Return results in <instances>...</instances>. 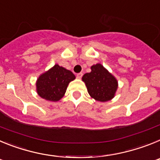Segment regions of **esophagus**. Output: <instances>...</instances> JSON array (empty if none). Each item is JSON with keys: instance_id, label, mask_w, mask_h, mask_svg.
I'll return each mask as SVG.
<instances>
[{"instance_id": "esophagus-1", "label": "esophagus", "mask_w": 160, "mask_h": 160, "mask_svg": "<svg viewBox=\"0 0 160 160\" xmlns=\"http://www.w3.org/2000/svg\"><path fill=\"white\" fill-rule=\"evenodd\" d=\"M82 75H83L82 73H77V78H81L82 77Z\"/></svg>"}]
</instances>
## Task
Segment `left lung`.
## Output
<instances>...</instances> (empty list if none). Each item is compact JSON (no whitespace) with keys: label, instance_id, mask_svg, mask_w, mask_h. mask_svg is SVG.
I'll return each mask as SVG.
<instances>
[{"label":"left lung","instance_id":"1","mask_svg":"<svg viewBox=\"0 0 160 160\" xmlns=\"http://www.w3.org/2000/svg\"><path fill=\"white\" fill-rule=\"evenodd\" d=\"M82 81L86 83L89 94L99 102L113 98L118 88L116 78L101 64L91 66V72L85 73Z\"/></svg>","mask_w":160,"mask_h":160}]
</instances>
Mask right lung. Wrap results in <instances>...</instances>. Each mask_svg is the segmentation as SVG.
Returning <instances> with one entry per match:
<instances>
[{
	"mask_svg": "<svg viewBox=\"0 0 160 160\" xmlns=\"http://www.w3.org/2000/svg\"><path fill=\"white\" fill-rule=\"evenodd\" d=\"M73 79L75 76L70 70L55 65L38 78L37 91L44 99L57 102L64 96L68 84Z\"/></svg>",
	"mask_w": 160,
	"mask_h": 160,
	"instance_id": "1",
	"label": "right lung"
}]
</instances>
